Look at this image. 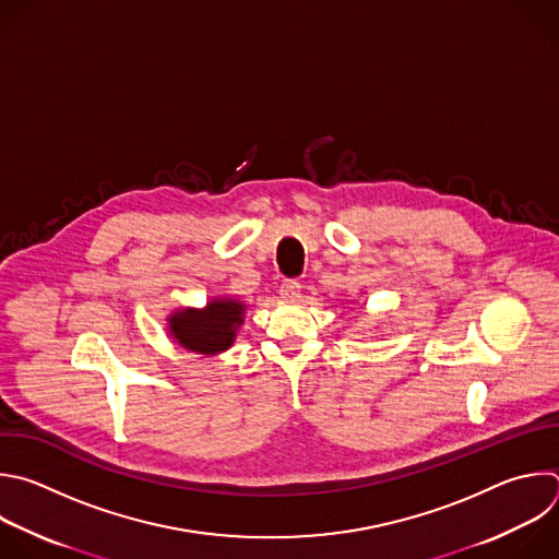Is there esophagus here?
<instances>
[{"instance_id": "esophagus-1", "label": "esophagus", "mask_w": 559, "mask_h": 559, "mask_svg": "<svg viewBox=\"0 0 559 559\" xmlns=\"http://www.w3.org/2000/svg\"><path fill=\"white\" fill-rule=\"evenodd\" d=\"M278 294H281L283 300L296 302V300H300V283H296V281H285V283L281 285Z\"/></svg>"}]
</instances>
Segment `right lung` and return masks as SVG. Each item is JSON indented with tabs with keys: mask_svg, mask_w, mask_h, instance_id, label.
Wrapping results in <instances>:
<instances>
[{
	"mask_svg": "<svg viewBox=\"0 0 559 559\" xmlns=\"http://www.w3.org/2000/svg\"><path fill=\"white\" fill-rule=\"evenodd\" d=\"M248 305L237 296H215L204 307H177L166 316V331L189 353L219 355L228 350L246 320Z\"/></svg>",
	"mask_w": 559,
	"mask_h": 559,
	"instance_id": "1",
	"label": "right lung"
}]
</instances>
